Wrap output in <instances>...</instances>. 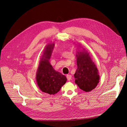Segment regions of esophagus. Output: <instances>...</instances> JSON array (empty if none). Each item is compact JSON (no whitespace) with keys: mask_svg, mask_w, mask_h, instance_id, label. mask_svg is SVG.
<instances>
[{"mask_svg":"<svg viewBox=\"0 0 127 127\" xmlns=\"http://www.w3.org/2000/svg\"><path fill=\"white\" fill-rule=\"evenodd\" d=\"M67 79H68V81H70L71 80V78H72L71 75H70V74H67Z\"/></svg>","mask_w":127,"mask_h":127,"instance_id":"obj_1","label":"esophagus"}]
</instances>
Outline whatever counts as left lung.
I'll return each instance as SVG.
<instances>
[{
	"instance_id": "left-lung-1",
	"label": "left lung",
	"mask_w": 127,
	"mask_h": 127,
	"mask_svg": "<svg viewBox=\"0 0 127 127\" xmlns=\"http://www.w3.org/2000/svg\"><path fill=\"white\" fill-rule=\"evenodd\" d=\"M76 57L78 68L74 74L75 83L84 92H90L94 89L99 82L98 70L89 53L84 48L77 52Z\"/></svg>"
}]
</instances>
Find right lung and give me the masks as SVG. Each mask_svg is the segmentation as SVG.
I'll return each instance as SVG.
<instances>
[{
  "mask_svg": "<svg viewBox=\"0 0 127 127\" xmlns=\"http://www.w3.org/2000/svg\"><path fill=\"white\" fill-rule=\"evenodd\" d=\"M54 46V43L45 46L36 74V83L39 89L50 95L58 92L67 80L65 75L56 71L49 63Z\"/></svg>",
  "mask_w": 127,
  "mask_h": 127,
  "instance_id": "add662e5",
  "label": "right lung"
}]
</instances>
